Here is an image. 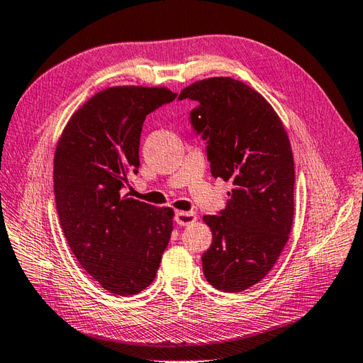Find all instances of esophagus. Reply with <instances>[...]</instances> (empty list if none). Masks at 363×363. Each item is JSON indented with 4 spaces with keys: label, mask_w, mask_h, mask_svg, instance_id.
<instances>
[{
    "label": "esophagus",
    "mask_w": 363,
    "mask_h": 363,
    "mask_svg": "<svg viewBox=\"0 0 363 363\" xmlns=\"http://www.w3.org/2000/svg\"><path fill=\"white\" fill-rule=\"evenodd\" d=\"M196 220L195 212H184V211H177L174 216V222L179 226H187L191 225Z\"/></svg>",
    "instance_id": "obj_1"
}]
</instances>
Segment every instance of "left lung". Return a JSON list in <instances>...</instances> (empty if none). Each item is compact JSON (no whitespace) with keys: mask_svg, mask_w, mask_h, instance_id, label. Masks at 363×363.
Segmentation results:
<instances>
[{"mask_svg":"<svg viewBox=\"0 0 363 363\" xmlns=\"http://www.w3.org/2000/svg\"><path fill=\"white\" fill-rule=\"evenodd\" d=\"M198 105L190 125L206 141L211 174L233 182L226 208L204 216L212 230L203 272L223 293L261 281L285 247L294 216V159L280 118L242 82L216 77L184 88Z\"/></svg>","mask_w":363,"mask_h":363,"instance_id":"1","label":"left lung"}]
</instances>
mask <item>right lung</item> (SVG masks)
I'll return each mask as SVG.
<instances>
[{
	"instance_id": "add662e5",
	"label": "right lung",
	"mask_w": 363,
	"mask_h": 363,
	"mask_svg": "<svg viewBox=\"0 0 363 363\" xmlns=\"http://www.w3.org/2000/svg\"><path fill=\"white\" fill-rule=\"evenodd\" d=\"M167 88H108L78 108L55 154V203L77 261L104 289L138 294L151 285L173 231V211L124 196L138 173L149 113L173 102Z\"/></svg>"
}]
</instances>
